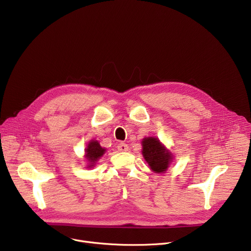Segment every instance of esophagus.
<instances>
[{"label":"esophagus","mask_w":251,"mask_h":251,"mask_svg":"<svg viewBox=\"0 0 251 251\" xmlns=\"http://www.w3.org/2000/svg\"><path fill=\"white\" fill-rule=\"evenodd\" d=\"M118 151H128V146L126 143H124V142H120L118 144Z\"/></svg>","instance_id":"34e87169"}]
</instances>
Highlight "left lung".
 I'll list each match as a JSON object with an SVG mask.
<instances>
[{"label":"left lung","mask_w":251,"mask_h":251,"mask_svg":"<svg viewBox=\"0 0 251 251\" xmlns=\"http://www.w3.org/2000/svg\"><path fill=\"white\" fill-rule=\"evenodd\" d=\"M142 154L151 169L156 173H163L172 161L171 153L162 146L159 139L148 137L142 140Z\"/></svg>","instance_id":"1"}]
</instances>
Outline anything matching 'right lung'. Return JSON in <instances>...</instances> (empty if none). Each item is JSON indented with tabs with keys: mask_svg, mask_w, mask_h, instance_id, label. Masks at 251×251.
Returning <instances> with one entry per match:
<instances>
[{
	"mask_svg": "<svg viewBox=\"0 0 251 251\" xmlns=\"http://www.w3.org/2000/svg\"><path fill=\"white\" fill-rule=\"evenodd\" d=\"M104 151H105V150L100 146V143L98 141H96V140L90 141L88 143L87 149H86V153H85L86 160L90 164L88 167L95 166L96 162L104 153Z\"/></svg>",
	"mask_w": 251,
	"mask_h": 251,
	"instance_id": "add662e5",
	"label": "right lung"
}]
</instances>
